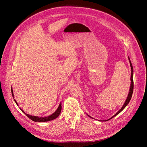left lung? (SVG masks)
<instances>
[{"label": "left lung", "instance_id": "obj_1", "mask_svg": "<svg viewBox=\"0 0 147 147\" xmlns=\"http://www.w3.org/2000/svg\"><path fill=\"white\" fill-rule=\"evenodd\" d=\"M128 59H129V63H130V66H131V86H130V89H129V92L128 95V96H127V99H126V100H125V103H124L123 105L122 106V107L116 113V114H115L114 116H113L112 117H111V118L107 119V120H105V121H108V120L112 119V118H114V117H115L116 115H117L118 114H119V113H120L124 108H125L127 107V105L128 104V103L129 102V101H130V100H131V97H132V93H133V90H134V81H133V71H134V70H133V67H132V63H131V61H130V59H129V56H128ZM88 116L89 117H90V118H92L91 117H90L89 115H88Z\"/></svg>", "mask_w": 147, "mask_h": 147}]
</instances>
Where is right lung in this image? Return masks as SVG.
<instances>
[{
    "mask_svg": "<svg viewBox=\"0 0 147 147\" xmlns=\"http://www.w3.org/2000/svg\"><path fill=\"white\" fill-rule=\"evenodd\" d=\"M11 91H12V96L13 97L14 95H13V93L12 88H11ZM14 100H15V102H16V104L18 105V104L17 102L16 101V100L15 99H14ZM20 109L31 120L35 121V122H47V121H52V120L55 119H56V118H57L59 115V114H61V109H62V105H61V102L59 105V107H58V109L56 110V111L54 113H53L52 115H49L48 117H37V116H32V115H30L26 114V113H25V112L23 110H22V109Z\"/></svg>",
    "mask_w": 147,
    "mask_h": 147,
    "instance_id": "add662e5",
    "label": "right lung"
}]
</instances>
